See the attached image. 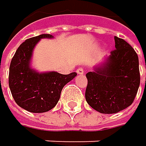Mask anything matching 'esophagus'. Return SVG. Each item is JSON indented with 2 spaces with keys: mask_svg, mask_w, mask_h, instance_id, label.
<instances>
[{
  "mask_svg": "<svg viewBox=\"0 0 146 146\" xmlns=\"http://www.w3.org/2000/svg\"><path fill=\"white\" fill-rule=\"evenodd\" d=\"M76 72L78 74H84V70H83V68H79V69H77Z\"/></svg>",
  "mask_w": 146,
  "mask_h": 146,
  "instance_id": "obj_1",
  "label": "esophagus"
}]
</instances>
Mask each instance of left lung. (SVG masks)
Returning a JSON list of instances; mask_svg holds the SVG:
<instances>
[{
	"mask_svg": "<svg viewBox=\"0 0 146 146\" xmlns=\"http://www.w3.org/2000/svg\"><path fill=\"white\" fill-rule=\"evenodd\" d=\"M115 50L104 62L86 74V101L102 114H115L131 105L140 84L137 54L123 39L115 36Z\"/></svg>",
	"mask_w": 146,
	"mask_h": 146,
	"instance_id": "8db88e82",
	"label": "left lung"
}]
</instances>
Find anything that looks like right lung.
I'll use <instances>...</instances> for the list:
<instances>
[{"mask_svg":"<svg viewBox=\"0 0 146 146\" xmlns=\"http://www.w3.org/2000/svg\"><path fill=\"white\" fill-rule=\"evenodd\" d=\"M42 38H53L42 34L25 40L16 50L9 66V85L15 102L32 113H44L58 103L64 86L76 77V72L61 74L57 72H39L31 67L34 48Z\"/></svg>","mask_w":146,"mask_h":146,"instance_id":"1","label":"right lung"}]
</instances>
